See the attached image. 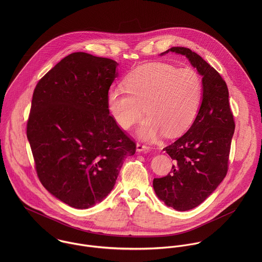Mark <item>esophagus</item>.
Instances as JSON below:
<instances>
[{"instance_id": "34e87169", "label": "esophagus", "mask_w": 262, "mask_h": 262, "mask_svg": "<svg viewBox=\"0 0 262 262\" xmlns=\"http://www.w3.org/2000/svg\"><path fill=\"white\" fill-rule=\"evenodd\" d=\"M136 149H137L138 152H141V151H145V150L149 149V147H148L147 145L141 143V142H138L137 145H136Z\"/></svg>"}]
</instances>
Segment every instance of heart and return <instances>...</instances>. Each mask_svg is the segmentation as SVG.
I'll return each mask as SVG.
<instances>
[{
  "instance_id": "heart-1",
  "label": "heart",
  "mask_w": 262,
  "mask_h": 262,
  "mask_svg": "<svg viewBox=\"0 0 262 262\" xmlns=\"http://www.w3.org/2000/svg\"><path fill=\"white\" fill-rule=\"evenodd\" d=\"M124 86L109 90L108 109L123 130L132 129L144 112L148 115L138 130L145 140L163 132L173 136L185 131L198 114L203 95V80L194 69L161 62L136 69L126 76Z\"/></svg>"
}]
</instances>
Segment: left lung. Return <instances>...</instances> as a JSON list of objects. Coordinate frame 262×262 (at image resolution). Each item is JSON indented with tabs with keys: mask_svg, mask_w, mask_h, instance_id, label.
Listing matches in <instances>:
<instances>
[{
	"mask_svg": "<svg viewBox=\"0 0 262 262\" xmlns=\"http://www.w3.org/2000/svg\"><path fill=\"white\" fill-rule=\"evenodd\" d=\"M186 55L203 76V101L187 132L165 150L174 161L171 171L154 179L157 196L168 207L187 211L202 204L224 180L235 122L229 92L220 74L187 47L166 50Z\"/></svg>",
	"mask_w": 262,
	"mask_h": 262,
	"instance_id": "1",
	"label": "left lung"
}]
</instances>
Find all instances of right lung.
Segmentation results:
<instances>
[{
    "mask_svg": "<svg viewBox=\"0 0 262 262\" xmlns=\"http://www.w3.org/2000/svg\"><path fill=\"white\" fill-rule=\"evenodd\" d=\"M118 63L85 52L62 58L36 84L27 138L38 179L51 194L76 209L102 202L136 143L107 105Z\"/></svg>",
    "mask_w": 262,
    "mask_h": 262,
    "instance_id": "add662e5",
    "label": "right lung"
}]
</instances>
